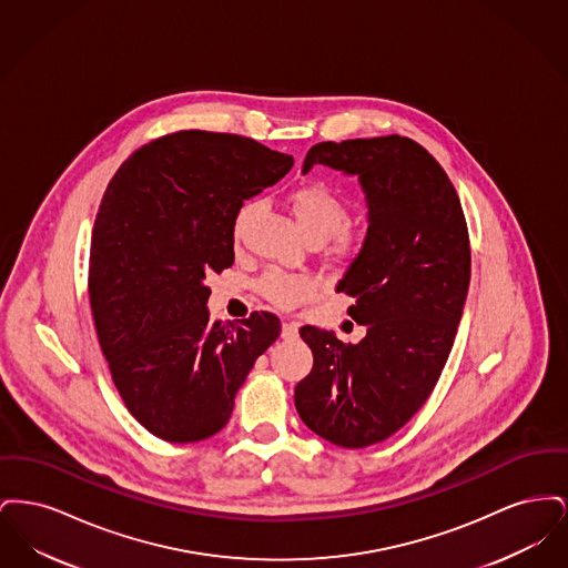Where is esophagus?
Wrapping results in <instances>:
<instances>
[{
  "label": "esophagus",
  "mask_w": 568,
  "mask_h": 568,
  "mask_svg": "<svg viewBox=\"0 0 568 568\" xmlns=\"http://www.w3.org/2000/svg\"><path fill=\"white\" fill-rule=\"evenodd\" d=\"M281 336H283L285 341H294L297 336V324H294V322H283Z\"/></svg>",
  "instance_id": "obj_1"
}]
</instances>
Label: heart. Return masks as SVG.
<instances>
[{"mask_svg":"<svg viewBox=\"0 0 568 568\" xmlns=\"http://www.w3.org/2000/svg\"><path fill=\"white\" fill-rule=\"evenodd\" d=\"M292 213L296 216L297 227L306 241L324 243L329 239L332 251L347 255L357 248V236L353 234L349 221V206L347 202L325 183H306L300 185L287 197ZM255 204L244 202L234 215L232 234L239 239L243 234L244 225L253 213ZM260 294L271 300L272 304L292 308L302 300L313 296L315 283L302 274H287V272L268 271L257 281Z\"/></svg>","mask_w":568,"mask_h":568,"instance_id":"1","label":"heart"}]
</instances>
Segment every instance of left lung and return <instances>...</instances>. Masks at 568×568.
<instances>
[{
    "label": "left lung",
    "instance_id": "obj_1",
    "mask_svg": "<svg viewBox=\"0 0 568 568\" xmlns=\"http://www.w3.org/2000/svg\"><path fill=\"white\" fill-rule=\"evenodd\" d=\"M315 163L357 174L366 193V241L336 285L366 336L345 345L302 325L313 371L294 398L313 433L359 449L398 433L433 394L470 283L468 227L449 176L410 138L320 142L302 172Z\"/></svg>",
    "mask_w": 568,
    "mask_h": 568
}]
</instances>
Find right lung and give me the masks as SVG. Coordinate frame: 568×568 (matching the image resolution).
Listing matches in <instances>:
<instances>
[{
  "mask_svg": "<svg viewBox=\"0 0 568 568\" xmlns=\"http://www.w3.org/2000/svg\"><path fill=\"white\" fill-rule=\"evenodd\" d=\"M292 165L251 138L187 130L140 146L109 183L89 257L93 322L128 410L162 440L219 433L281 334L268 311L213 322L206 276L234 264L232 223L244 200Z\"/></svg>",
  "mask_w": 568,
  "mask_h": 568,
  "instance_id": "obj_1",
  "label": "right lung"
}]
</instances>
